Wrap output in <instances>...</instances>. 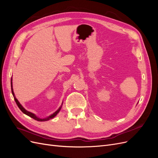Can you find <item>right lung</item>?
I'll return each mask as SVG.
<instances>
[{
    "label": "right lung",
    "instance_id": "obj_1",
    "mask_svg": "<svg viewBox=\"0 0 158 158\" xmlns=\"http://www.w3.org/2000/svg\"><path fill=\"white\" fill-rule=\"evenodd\" d=\"M11 90H12V95H13V97H14V100H15V102H16V104H17L18 107H19V109H20L23 113L27 114V116H29V117L33 118V119H35V120L38 121H47L50 120V119H51V118H54V117L56 115V114L59 113L60 110V109H61V107H62V106H63V102L62 103L61 106H60V107H59L58 109H57L55 113L51 114V115H49V117L44 118H40V117H38L37 116H36L34 113H31V112H30V111H27L26 109H25V108H23V107L20 104V103L18 102V100L16 99V96H15V94H14V90H13V88H12V78H11Z\"/></svg>",
    "mask_w": 158,
    "mask_h": 158
}]
</instances>
